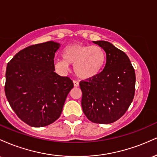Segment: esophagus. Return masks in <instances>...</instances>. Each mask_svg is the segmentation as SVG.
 I'll return each mask as SVG.
<instances>
[{
  "mask_svg": "<svg viewBox=\"0 0 157 157\" xmlns=\"http://www.w3.org/2000/svg\"><path fill=\"white\" fill-rule=\"evenodd\" d=\"M73 83H74V86H75V87H78L79 86V82L76 80H74Z\"/></svg>",
  "mask_w": 157,
  "mask_h": 157,
  "instance_id": "esophagus-1",
  "label": "esophagus"
}]
</instances>
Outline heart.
I'll return each mask as SVG.
<instances>
[{
  "label": "heart",
  "instance_id": "heart-1",
  "mask_svg": "<svg viewBox=\"0 0 157 157\" xmlns=\"http://www.w3.org/2000/svg\"><path fill=\"white\" fill-rule=\"evenodd\" d=\"M63 58L55 62V66L62 73L67 72L72 65L75 72L82 80H90L102 71L105 62V53L101 46L74 44L63 52Z\"/></svg>",
  "mask_w": 157,
  "mask_h": 157
}]
</instances>
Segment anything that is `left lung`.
I'll return each instance as SVG.
<instances>
[{"mask_svg": "<svg viewBox=\"0 0 157 157\" xmlns=\"http://www.w3.org/2000/svg\"><path fill=\"white\" fill-rule=\"evenodd\" d=\"M103 48L106 63L94 78L80 81L82 111L90 121L109 124L126 112L135 93L134 68L128 57L108 41H93Z\"/></svg>", "mask_w": 157, "mask_h": 157, "instance_id": "1", "label": "left lung"}]
</instances>
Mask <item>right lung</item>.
<instances>
[{
  "mask_svg": "<svg viewBox=\"0 0 157 157\" xmlns=\"http://www.w3.org/2000/svg\"><path fill=\"white\" fill-rule=\"evenodd\" d=\"M60 44L48 41L23 48L7 64L5 94L17 116L32 127H44L60 117L72 80L55 72Z\"/></svg>",
  "mask_w": 157,
  "mask_h": 157,
  "instance_id": "obj_1",
  "label": "right lung"
}]
</instances>
